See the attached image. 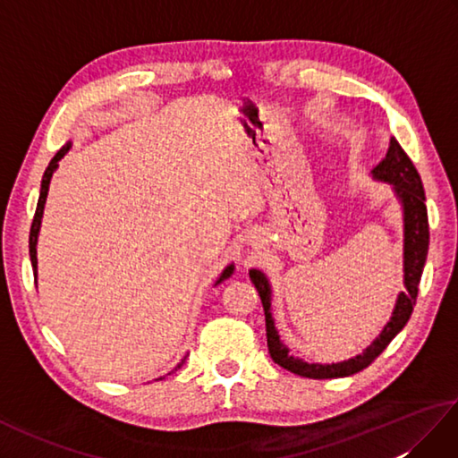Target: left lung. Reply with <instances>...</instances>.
Masks as SVG:
<instances>
[{
  "instance_id": "obj_1",
  "label": "left lung",
  "mask_w": 458,
  "mask_h": 458,
  "mask_svg": "<svg viewBox=\"0 0 458 458\" xmlns=\"http://www.w3.org/2000/svg\"><path fill=\"white\" fill-rule=\"evenodd\" d=\"M372 177L377 181L390 182L397 199L403 207V284L405 291L397 295L395 309L392 313L390 323L384 327L382 333L369 344L362 354H358L344 362L338 364H309L295 356H289L287 346L281 343L279 335L271 318V287L267 277L259 269H250V279L256 285L261 305L266 313V333H267V348L274 362L281 368L289 369L297 376L325 379V377H344L352 376L360 369L368 368L374 360L384 352L386 346L392 343L394 336L400 333L410 320L413 313V305L417 301V291H420V281L425 267L427 250H429V220H427V207H425V192L420 173H417L413 161L407 157V153L402 149L395 138L390 140L386 157L379 161Z\"/></svg>"
}]
</instances>
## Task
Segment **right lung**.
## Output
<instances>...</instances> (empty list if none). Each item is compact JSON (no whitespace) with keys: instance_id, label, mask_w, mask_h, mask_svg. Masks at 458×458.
I'll return each mask as SVG.
<instances>
[{"instance_id":"right-lung-1","label":"right lung","mask_w":458,"mask_h":458,"mask_svg":"<svg viewBox=\"0 0 458 458\" xmlns=\"http://www.w3.org/2000/svg\"><path fill=\"white\" fill-rule=\"evenodd\" d=\"M71 149V143H66L63 149H58V153L48 163V167L43 174V181H41V194H38V202H37V210H35V216H33V224H31V232H29V256H31V266L35 271V277H37V236H38V228H41V218H43V208H45V202H47V192H48V184H51V177L55 169L58 167V161L64 157V153ZM232 274H234V266H228L226 269L222 271V276L218 277L216 285L222 284L224 279H228ZM182 364V362H181ZM181 364L177 368H181ZM174 368V369H177Z\"/></svg>"}]
</instances>
